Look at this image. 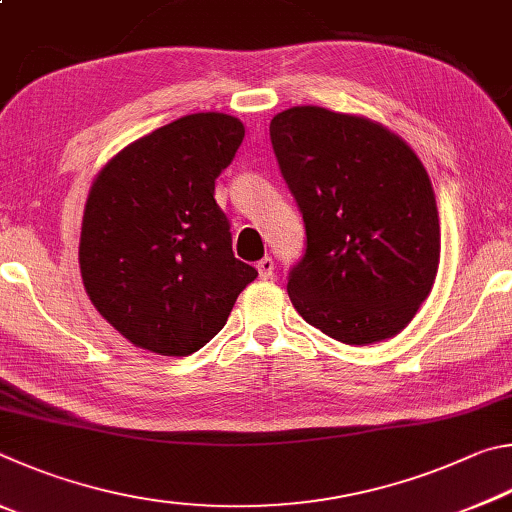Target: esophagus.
<instances>
[{
    "label": "esophagus",
    "instance_id": "34e87169",
    "mask_svg": "<svg viewBox=\"0 0 512 512\" xmlns=\"http://www.w3.org/2000/svg\"><path fill=\"white\" fill-rule=\"evenodd\" d=\"M256 270H258V276H261L263 281L272 279V274H274V261H272L270 256H265L263 261H258V263H256Z\"/></svg>",
    "mask_w": 512,
    "mask_h": 512
}]
</instances>
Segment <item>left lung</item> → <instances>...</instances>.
I'll use <instances>...</instances> for the list:
<instances>
[{
    "mask_svg": "<svg viewBox=\"0 0 512 512\" xmlns=\"http://www.w3.org/2000/svg\"><path fill=\"white\" fill-rule=\"evenodd\" d=\"M281 173L306 222L292 306L342 344L396 337L434 288L441 224L432 182L387 125L317 105L270 123Z\"/></svg>",
    "mask_w": 512,
    "mask_h": 512,
    "instance_id": "1",
    "label": "left lung"
}]
</instances>
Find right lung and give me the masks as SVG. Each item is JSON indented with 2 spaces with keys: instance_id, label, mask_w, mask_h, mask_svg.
<instances>
[{
  "instance_id": "obj_1",
  "label": "right lung",
  "mask_w": 512,
  "mask_h": 512,
  "mask_svg": "<svg viewBox=\"0 0 512 512\" xmlns=\"http://www.w3.org/2000/svg\"><path fill=\"white\" fill-rule=\"evenodd\" d=\"M242 137L236 116L188 114L128 143L94 177L80 276L98 315L143 351H200L258 276L233 256L213 197Z\"/></svg>"
}]
</instances>
